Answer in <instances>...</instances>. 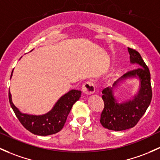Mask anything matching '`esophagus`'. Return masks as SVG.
I'll list each match as a JSON object with an SVG mask.
<instances>
[{
	"instance_id": "obj_1",
	"label": "esophagus",
	"mask_w": 160,
	"mask_h": 160,
	"mask_svg": "<svg viewBox=\"0 0 160 160\" xmlns=\"http://www.w3.org/2000/svg\"><path fill=\"white\" fill-rule=\"evenodd\" d=\"M82 91L85 94L90 95L93 94L95 92V84L93 81H87L85 83H83L82 87Z\"/></svg>"
}]
</instances>
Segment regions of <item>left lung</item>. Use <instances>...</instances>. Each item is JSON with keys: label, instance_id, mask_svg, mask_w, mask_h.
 I'll use <instances>...</instances> for the list:
<instances>
[{"label": "left lung", "instance_id": "left-lung-1", "mask_svg": "<svg viewBox=\"0 0 160 160\" xmlns=\"http://www.w3.org/2000/svg\"><path fill=\"white\" fill-rule=\"evenodd\" d=\"M131 63H137V69L128 71L112 85L102 91L104 108L100 115V123L104 128L110 130L121 131L135 127L144 115L152 100V87L149 70L136 50L128 48ZM137 77L140 81L138 93L132 100L118 103L113 95V87L124 79Z\"/></svg>", "mask_w": 160, "mask_h": 160}]
</instances>
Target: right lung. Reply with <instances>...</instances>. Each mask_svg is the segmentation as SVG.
I'll return each instance as SVG.
<instances>
[{
    "mask_svg": "<svg viewBox=\"0 0 160 160\" xmlns=\"http://www.w3.org/2000/svg\"><path fill=\"white\" fill-rule=\"evenodd\" d=\"M80 90H70L59 99L50 112L43 115L36 116L20 112V110L13 105L11 93L9 92L8 94L10 104L17 118L24 128L32 133L39 136L52 135L61 130L66 122L72 107L80 99Z\"/></svg>",
    "mask_w": 160,
    "mask_h": 160,
    "instance_id": "obj_1",
    "label": "right lung"
}]
</instances>
